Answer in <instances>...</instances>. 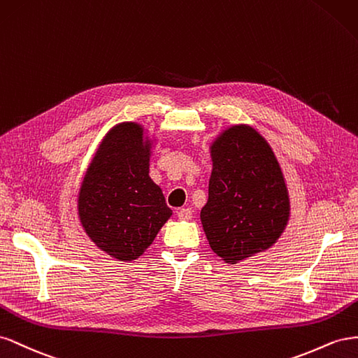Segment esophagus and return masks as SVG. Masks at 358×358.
Listing matches in <instances>:
<instances>
[{
  "mask_svg": "<svg viewBox=\"0 0 358 358\" xmlns=\"http://www.w3.org/2000/svg\"><path fill=\"white\" fill-rule=\"evenodd\" d=\"M192 208H189V207H186V208H181V210H178L177 211V216H178V219H181V220H190L192 219Z\"/></svg>",
  "mask_w": 358,
  "mask_h": 358,
  "instance_id": "34e87169",
  "label": "esophagus"
}]
</instances>
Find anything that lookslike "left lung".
I'll list each match as a JSON object with an SVG mask.
<instances>
[{
	"mask_svg": "<svg viewBox=\"0 0 358 358\" xmlns=\"http://www.w3.org/2000/svg\"><path fill=\"white\" fill-rule=\"evenodd\" d=\"M210 156L202 228L217 257L238 264L282 237L291 216L288 186L267 139L249 124L223 129L210 142Z\"/></svg>",
	"mask_w": 358,
	"mask_h": 358,
	"instance_id": "left-lung-1",
	"label": "left lung"
}]
</instances>
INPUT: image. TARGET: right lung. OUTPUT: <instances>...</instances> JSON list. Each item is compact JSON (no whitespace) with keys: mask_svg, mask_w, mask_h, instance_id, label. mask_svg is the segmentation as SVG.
Returning <instances> with one entry per match:
<instances>
[{"mask_svg":"<svg viewBox=\"0 0 358 358\" xmlns=\"http://www.w3.org/2000/svg\"><path fill=\"white\" fill-rule=\"evenodd\" d=\"M156 136L135 121L101 139L78 193V217L90 240L122 262L138 259L172 216L150 177Z\"/></svg>","mask_w":358,"mask_h":358,"instance_id":"add662e5","label":"right lung"}]
</instances>
